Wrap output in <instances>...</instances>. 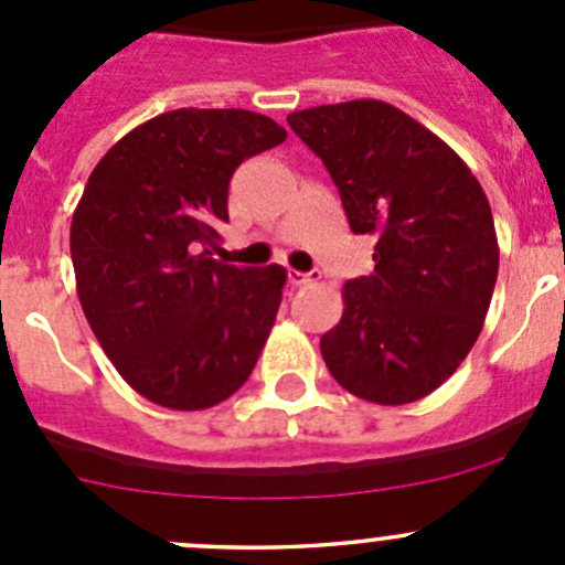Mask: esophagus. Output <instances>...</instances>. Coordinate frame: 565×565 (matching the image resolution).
<instances>
[{
    "instance_id": "1",
    "label": "esophagus",
    "mask_w": 565,
    "mask_h": 565,
    "mask_svg": "<svg viewBox=\"0 0 565 565\" xmlns=\"http://www.w3.org/2000/svg\"><path fill=\"white\" fill-rule=\"evenodd\" d=\"M319 278H322V273L319 270H309V273L289 270V284H295V287H306V284H315Z\"/></svg>"
}]
</instances>
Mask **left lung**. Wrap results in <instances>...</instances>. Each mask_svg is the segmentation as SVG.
<instances>
[{
  "instance_id": "obj_1",
  "label": "left lung",
  "mask_w": 565,
  "mask_h": 565,
  "mask_svg": "<svg viewBox=\"0 0 565 565\" xmlns=\"http://www.w3.org/2000/svg\"><path fill=\"white\" fill-rule=\"evenodd\" d=\"M322 158L355 235H374V270L341 289L344 315L319 341L352 396L409 404L440 388L476 344L498 281L489 199L457 152L383 100L292 111Z\"/></svg>"
}]
</instances>
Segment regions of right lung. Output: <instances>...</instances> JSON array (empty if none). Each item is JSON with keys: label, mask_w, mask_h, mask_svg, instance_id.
<instances>
[{"label": "right lung", "mask_w": 565, "mask_h": 565, "mask_svg": "<svg viewBox=\"0 0 565 565\" xmlns=\"http://www.w3.org/2000/svg\"><path fill=\"white\" fill-rule=\"evenodd\" d=\"M287 130L246 108H177L125 134L76 204L84 317L119 377L169 409H207L254 372L287 270L213 259L230 180Z\"/></svg>", "instance_id": "1"}]
</instances>
